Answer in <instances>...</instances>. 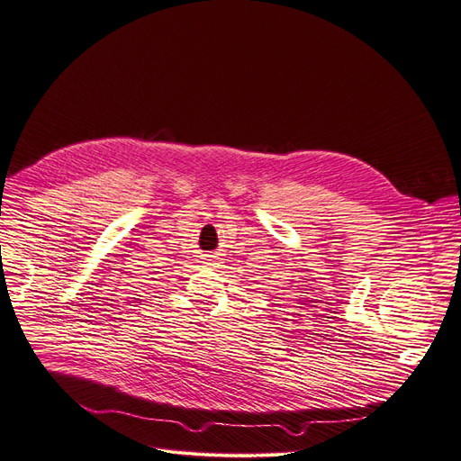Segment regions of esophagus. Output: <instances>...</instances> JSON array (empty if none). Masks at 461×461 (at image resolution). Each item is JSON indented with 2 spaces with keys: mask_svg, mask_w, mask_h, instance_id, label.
<instances>
[{
  "mask_svg": "<svg viewBox=\"0 0 461 461\" xmlns=\"http://www.w3.org/2000/svg\"><path fill=\"white\" fill-rule=\"evenodd\" d=\"M204 260H207V264H212V262L216 260V257H207V258H204Z\"/></svg>",
  "mask_w": 461,
  "mask_h": 461,
  "instance_id": "esophagus-1",
  "label": "esophagus"
}]
</instances>
